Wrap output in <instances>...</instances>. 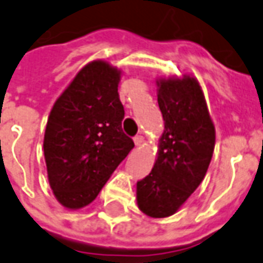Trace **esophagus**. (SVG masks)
I'll list each match as a JSON object with an SVG mask.
<instances>
[{
  "label": "esophagus",
  "instance_id": "esophagus-1",
  "mask_svg": "<svg viewBox=\"0 0 263 263\" xmlns=\"http://www.w3.org/2000/svg\"><path fill=\"white\" fill-rule=\"evenodd\" d=\"M134 142H135L136 146H142L143 145V142H145V138H143L142 135H138L134 138Z\"/></svg>",
  "mask_w": 263,
  "mask_h": 263
}]
</instances>
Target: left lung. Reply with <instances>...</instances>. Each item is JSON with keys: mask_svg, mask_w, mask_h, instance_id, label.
<instances>
[{"mask_svg": "<svg viewBox=\"0 0 263 263\" xmlns=\"http://www.w3.org/2000/svg\"><path fill=\"white\" fill-rule=\"evenodd\" d=\"M156 84L164 132L153 170L136 183V201L147 216L167 218L203 182L215 147V127L197 78L160 77Z\"/></svg>", "mask_w": 263, "mask_h": 263, "instance_id": "obj_1", "label": "left lung"}]
</instances>
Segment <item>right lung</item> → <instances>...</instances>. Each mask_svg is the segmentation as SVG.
I'll return each mask as SVG.
<instances>
[{"label":"right lung","mask_w":263,"mask_h":263,"mask_svg":"<svg viewBox=\"0 0 263 263\" xmlns=\"http://www.w3.org/2000/svg\"><path fill=\"white\" fill-rule=\"evenodd\" d=\"M120 80L121 70L109 62H89L49 113L44 135L48 180L67 210L91 204L135 146L121 128Z\"/></svg>","instance_id":"1"}]
</instances>
